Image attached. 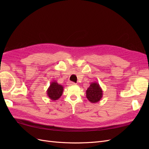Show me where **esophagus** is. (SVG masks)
Here are the masks:
<instances>
[{
  "mask_svg": "<svg viewBox=\"0 0 149 149\" xmlns=\"http://www.w3.org/2000/svg\"><path fill=\"white\" fill-rule=\"evenodd\" d=\"M68 86H73V85H76V83L74 82H71V81H68L67 84Z\"/></svg>",
  "mask_w": 149,
  "mask_h": 149,
  "instance_id": "esophagus-1",
  "label": "esophagus"
}]
</instances>
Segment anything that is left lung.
Masks as SVG:
<instances>
[{"instance_id": "1", "label": "left lung", "mask_w": 149, "mask_h": 149, "mask_svg": "<svg viewBox=\"0 0 149 149\" xmlns=\"http://www.w3.org/2000/svg\"><path fill=\"white\" fill-rule=\"evenodd\" d=\"M86 97L92 103H96L100 101L102 97V90L99 83L93 82L90 84L89 88L86 91Z\"/></svg>"}]
</instances>
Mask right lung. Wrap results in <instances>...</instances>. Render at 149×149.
<instances>
[{
  "label": "right lung",
  "instance_id": "1",
  "mask_svg": "<svg viewBox=\"0 0 149 149\" xmlns=\"http://www.w3.org/2000/svg\"><path fill=\"white\" fill-rule=\"evenodd\" d=\"M63 91V86L58 84L56 81H53L50 83L47 91V93L51 100L56 101L61 96Z\"/></svg>",
  "mask_w": 149,
  "mask_h": 149
}]
</instances>
